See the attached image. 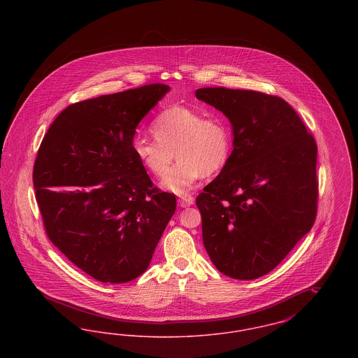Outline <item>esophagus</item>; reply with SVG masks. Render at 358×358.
<instances>
[{"instance_id": "1", "label": "esophagus", "mask_w": 358, "mask_h": 358, "mask_svg": "<svg viewBox=\"0 0 358 358\" xmlns=\"http://www.w3.org/2000/svg\"><path fill=\"white\" fill-rule=\"evenodd\" d=\"M194 203V199L189 194V196H184V197H181L180 200H178V205L181 206V208H187V206H190V205H193Z\"/></svg>"}]
</instances>
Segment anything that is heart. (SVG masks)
<instances>
[{
	"instance_id": "obj_1",
	"label": "heart",
	"mask_w": 358,
	"mask_h": 358,
	"mask_svg": "<svg viewBox=\"0 0 358 358\" xmlns=\"http://www.w3.org/2000/svg\"><path fill=\"white\" fill-rule=\"evenodd\" d=\"M150 130L155 139L134 136V155L155 177L166 173L162 187L177 194H185L203 174L220 173L231 161L234 134L220 114L205 115L203 110L171 104L155 115ZM174 152L179 161L170 171Z\"/></svg>"
}]
</instances>
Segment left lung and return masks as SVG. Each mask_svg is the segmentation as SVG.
I'll list each match as a JSON object with an SVG mask.
<instances>
[{"label": "left lung", "instance_id": "left-lung-1", "mask_svg": "<svg viewBox=\"0 0 358 358\" xmlns=\"http://www.w3.org/2000/svg\"><path fill=\"white\" fill-rule=\"evenodd\" d=\"M196 98L229 120V164L197 196L203 241L220 273L273 271L317 216V143L289 103L252 90L205 87Z\"/></svg>", "mask_w": 358, "mask_h": 358}]
</instances>
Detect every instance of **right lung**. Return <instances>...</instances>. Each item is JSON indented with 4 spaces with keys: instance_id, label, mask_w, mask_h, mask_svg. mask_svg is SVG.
Returning <instances> with one entry per match:
<instances>
[{
    "instance_id": "1",
    "label": "right lung",
    "mask_w": 358,
    "mask_h": 358,
    "mask_svg": "<svg viewBox=\"0 0 358 358\" xmlns=\"http://www.w3.org/2000/svg\"><path fill=\"white\" fill-rule=\"evenodd\" d=\"M154 83L73 103L53 120L34 166L45 232L102 283L145 273L176 210L154 187L131 143L136 126L169 91Z\"/></svg>"
}]
</instances>
